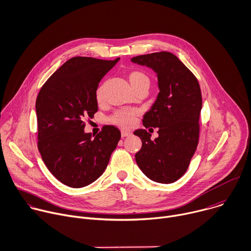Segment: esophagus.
<instances>
[{"mask_svg":"<svg viewBox=\"0 0 251 251\" xmlns=\"http://www.w3.org/2000/svg\"><path fill=\"white\" fill-rule=\"evenodd\" d=\"M130 133L127 132V131H125V130H122V137H126V136H129Z\"/></svg>","mask_w":251,"mask_h":251,"instance_id":"esophagus-1","label":"esophagus"}]
</instances>
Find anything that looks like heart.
<instances>
[{
    "label": "heart",
    "mask_w": 251,
    "mask_h": 251,
    "mask_svg": "<svg viewBox=\"0 0 251 251\" xmlns=\"http://www.w3.org/2000/svg\"><path fill=\"white\" fill-rule=\"evenodd\" d=\"M128 81H129V84H130L131 88L133 89V91H135L141 87L149 86L148 76L138 70H133V71L129 72ZM103 96H104V87L101 86L96 92L97 101L98 102L102 101ZM136 115H137V113L134 110H121L112 116L111 122L114 125L119 126L120 127L130 128L135 124Z\"/></svg>",
    "instance_id": "obj_1"
}]
</instances>
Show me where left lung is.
Instances as JSON below:
<instances>
[{
	"label": "left lung",
	"mask_w": 251,
	"mask_h": 251,
	"mask_svg": "<svg viewBox=\"0 0 251 251\" xmlns=\"http://www.w3.org/2000/svg\"><path fill=\"white\" fill-rule=\"evenodd\" d=\"M131 62L151 68L157 75L159 93L143 116V126L158 127L151 140L145 129H137L142 146L135 161L143 174L157 183L170 184L187 171L199 142L202 94L195 75L171 52L139 55Z\"/></svg>",
	"instance_id": "obj_1"
}]
</instances>
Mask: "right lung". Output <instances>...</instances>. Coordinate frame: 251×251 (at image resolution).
<instances>
[{"label": "right lung", "mask_w": 251, "mask_h": 251, "mask_svg": "<svg viewBox=\"0 0 251 251\" xmlns=\"http://www.w3.org/2000/svg\"><path fill=\"white\" fill-rule=\"evenodd\" d=\"M119 60L73 57L37 95L38 150L48 170L66 186L82 188L96 181L121 139V131L113 126H104L94 138L84 131V121L98 111L99 83Z\"/></svg>", "instance_id": "right-lung-1"}]
</instances>
